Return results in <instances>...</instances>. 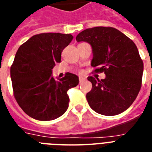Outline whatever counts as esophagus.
Listing matches in <instances>:
<instances>
[{"instance_id":"esophagus-1","label":"esophagus","mask_w":152,"mask_h":152,"mask_svg":"<svg viewBox=\"0 0 152 152\" xmlns=\"http://www.w3.org/2000/svg\"><path fill=\"white\" fill-rule=\"evenodd\" d=\"M86 77H82V76H80L79 77V82L80 83H82L83 82H85L86 81Z\"/></svg>"}]
</instances>
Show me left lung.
<instances>
[{
	"instance_id": "obj_1",
	"label": "left lung",
	"mask_w": 152,
	"mask_h": 152,
	"mask_svg": "<svg viewBox=\"0 0 152 152\" xmlns=\"http://www.w3.org/2000/svg\"><path fill=\"white\" fill-rule=\"evenodd\" d=\"M77 42L88 43L93 49L91 66L104 72L99 80L88 77L93 88L86 94L88 105L98 114L118 115L128 109L141 87L144 64L134 42L117 29L96 26L83 30Z\"/></svg>"
}]
</instances>
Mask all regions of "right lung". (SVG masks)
<instances>
[{"instance_id":"obj_1","label":"right lung","mask_w":152,"mask_h":152,"mask_svg":"<svg viewBox=\"0 0 152 152\" xmlns=\"http://www.w3.org/2000/svg\"><path fill=\"white\" fill-rule=\"evenodd\" d=\"M71 34L44 33L34 35L19 48L11 66L15 98L30 117L50 121L68 108L67 91L78 85L76 75L53 77V69L61 62V53L72 41Z\"/></svg>"}]
</instances>
